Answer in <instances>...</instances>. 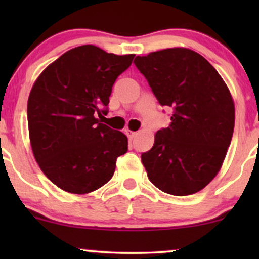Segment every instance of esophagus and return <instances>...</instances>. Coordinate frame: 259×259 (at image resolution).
Masks as SVG:
<instances>
[{"label": "esophagus", "instance_id": "obj_1", "mask_svg": "<svg viewBox=\"0 0 259 259\" xmlns=\"http://www.w3.org/2000/svg\"><path fill=\"white\" fill-rule=\"evenodd\" d=\"M125 134H126V136H127V138H129L130 141H132V140H133V139L135 138V136H136V133L132 132V130H125Z\"/></svg>", "mask_w": 259, "mask_h": 259}]
</instances>
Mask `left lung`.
I'll return each instance as SVG.
<instances>
[{
    "mask_svg": "<svg viewBox=\"0 0 259 259\" xmlns=\"http://www.w3.org/2000/svg\"><path fill=\"white\" fill-rule=\"evenodd\" d=\"M170 124L141 154L148 179L163 192L186 196L207 186L221 169L234 133L231 95L206 58L187 49H167L134 61Z\"/></svg>",
    "mask_w": 259,
    "mask_h": 259,
    "instance_id": "1",
    "label": "left lung"
}]
</instances>
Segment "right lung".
<instances>
[{
	"label": "right lung",
	"instance_id": "1",
	"mask_svg": "<svg viewBox=\"0 0 259 259\" xmlns=\"http://www.w3.org/2000/svg\"><path fill=\"white\" fill-rule=\"evenodd\" d=\"M134 56L107 53L94 45L65 52L41 73L28 100L34 157L59 189L89 194L108 183L127 151L123 133L97 119L108 112L112 86Z\"/></svg>",
	"mask_w": 259,
	"mask_h": 259
}]
</instances>
